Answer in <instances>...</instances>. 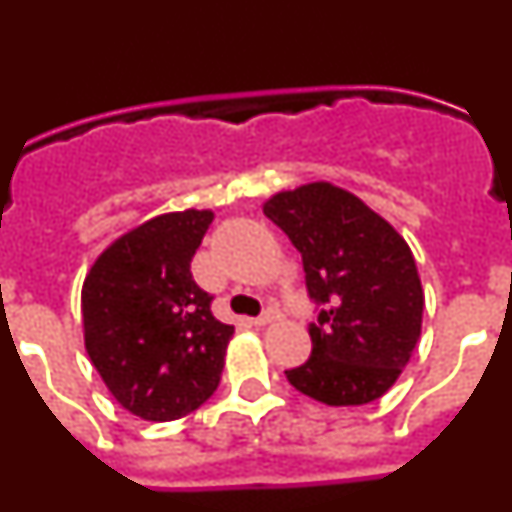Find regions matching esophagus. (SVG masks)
I'll return each instance as SVG.
<instances>
[{
  "instance_id": "1",
  "label": "esophagus",
  "mask_w": 512,
  "mask_h": 512,
  "mask_svg": "<svg viewBox=\"0 0 512 512\" xmlns=\"http://www.w3.org/2000/svg\"><path fill=\"white\" fill-rule=\"evenodd\" d=\"M277 320H282V312H279V310H274V307H271V310L261 312L259 318H251V325H256V328H264V325H269V323H277Z\"/></svg>"
}]
</instances>
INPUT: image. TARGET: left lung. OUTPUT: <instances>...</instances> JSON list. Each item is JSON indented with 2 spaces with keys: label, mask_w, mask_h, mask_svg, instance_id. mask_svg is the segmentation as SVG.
Here are the masks:
<instances>
[{
  "label": "left lung",
  "mask_w": 512,
  "mask_h": 512,
  "mask_svg": "<svg viewBox=\"0 0 512 512\" xmlns=\"http://www.w3.org/2000/svg\"><path fill=\"white\" fill-rule=\"evenodd\" d=\"M264 215L302 253L318 320L312 354L287 379L302 395L343 408L390 390L413 356L423 287L413 251L382 215L330 182L302 184L264 202Z\"/></svg>",
  "instance_id": "left-lung-1"
}]
</instances>
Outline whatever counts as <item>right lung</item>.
I'll list each match as a JSON object with an SVG mask.
<instances>
[{"label": "right lung", "instance_id": "obj_1", "mask_svg": "<svg viewBox=\"0 0 512 512\" xmlns=\"http://www.w3.org/2000/svg\"><path fill=\"white\" fill-rule=\"evenodd\" d=\"M212 217H151L104 248L81 287L89 359L112 397L143 420L182 418L220 384L233 325L212 315V297L189 271Z\"/></svg>", "mask_w": 512, "mask_h": 512}]
</instances>
